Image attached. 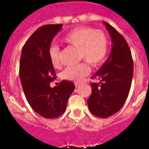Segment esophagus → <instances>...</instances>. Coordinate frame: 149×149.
I'll return each mask as SVG.
<instances>
[{
    "instance_id": "obj_1",
    "label": "esophagus",
    "mask_w": 149,
    "mask_h": 149,
    "mask_svg": "<svg viewBox=\"0 0 149 149\" xmlns=\"http://www.w3.org/2000/svg\"><path fill=\"white\" fill-rule=\"evenodd\" d=\"M80 85H81V83H75V86H76V87H79Z\"/></svg>"
}]
</instances>
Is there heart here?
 Returning a JSON list of instances; mask_svg holds the SVG:
<instances>
[{
    "instance_id": "b5f03b06",
    "label": "heart",
    "mask_w": 149,
    "mask_h": 149,
    "mask_svg": "<svg viewBox=\"0 0 149 149\" xmlns=\"http://www.w3.org/2000/svg\"><path fill=\"white\" fill-rule=\"evenodd\" d=\"M63 40L69 45L78 48V55L80 59H84L92 66H98L104 63L108 55V38L104 31L95 30L89 27H78L69 31ZM49 56L53 66L57 67L59 62V48L52 45L49 49ZM91 70L86 62L75 65L68 66L62 72L64 79L80 82Z\"/></svg>"
}]
</instances>
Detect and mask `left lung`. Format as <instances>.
<instances>
[{
    "label": "left lung",
    "instance_id": "left-lung-1",
    "mask_svg": "<svg viewBox=\"0 0 149 149\" xmlns=\"http://www.w3.org/2000/svg\"><path fill=\"white\" fill-rule=\"evenodd\" d=\"M112 42L111 54L92 78V92L87 100L90 111L98 118H106L120 110L129 94L133 77V59L127 42L113 26L104 22Z\"/></svg>",
    "mask_w": 149,
    "mask_h": 149
}]
</instances>
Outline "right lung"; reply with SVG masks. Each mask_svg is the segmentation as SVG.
Segmentation results:
<instances>
[{
  "label": "right lung",
  "mask_w": 149,
  "mask_h": 149,
  "mask_svg": "<svg viewBox=\"0 0 149 149\" xmlns=\"http://www.w3.org/2000/svg\"><path fill=\"white\" fill-rule=\"evenodd\" d=\"M63 24L40 27L22 48L19 75L27 100L36 113L47 119L56 118L65 111L68 100L75 89L72 82L63 80L50 87L56 72L50 61L49 49Z\"/></svg>",
  "instance_id": "obj_1"
}]
</instances>
